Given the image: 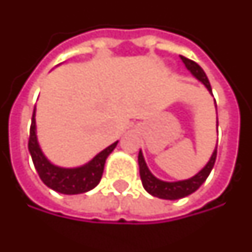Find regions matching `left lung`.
I'll return each mask as SVG.
<instances>
[{
	"label": "left lung",
	"mask_w": 252,
	"mask_h": 252,
	"mask_svg": "<svg viewBox=\"0 0 252 252\" xmlns=\"http://www.w3.org/2000/svg\"><path fill=\"white\" fill-rule=\"evenodd\" d=\"M181 60H183V63L186 65V68L189 71V73H191L195 79H198L200 83L203 84L206 89H207V91H209L210 94H213L212 86H210V82H209V79L206 76L205 71H203L195 61H192V60L187 59V57H183V56H181ZM216 108H217V106H216ZM216 158H217V146H216V149L213 151L209 162L206 163L205 166L200 169L196 175L192 176V177H189V179H186V180L165 181L161 180V179H158V177H156V176L151 173L150 169L147 166V163L144 161L143 153L140 150L138 156L140 180H142V184H143L144 189L150 193V195H153V196L168 200L181 199V198H186L188 195H191L192 192H195V191L205 183L206 179L209 177L210 172H212L213 166H214Z\"/></svg>",
	"instance_id": "1"
}]
</instances>
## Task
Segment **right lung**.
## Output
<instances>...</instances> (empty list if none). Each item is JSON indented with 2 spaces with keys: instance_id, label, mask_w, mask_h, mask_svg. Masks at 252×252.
Instances as JSON below:
<instances>
[{
  "instance_id": "obj_1",
  "label": "right lung",
  "mask_w": 252,
  "mask_h": 252,
  "mask_svg": "<svg viewBox=\"0 0 252 252\" xmlns=\"http://www.w3.org/2000/svg\"><path fill=\"white\" fill-rule=\"evenodd\" d=\"M35 112L32 113L31 128H30V140H28V151L31 154L34 166L39 175L40 180L46 184L47 187L54 189L56 192L64 195H77L84 193L95 188L102 179L105 162L109 154L116 149L119 143L114 142L101 153H98L91 161L76 168H63L59 165H54L47 159L40 149L38 136H36V123H35Z\"/></svg>"
}]
</instances>
